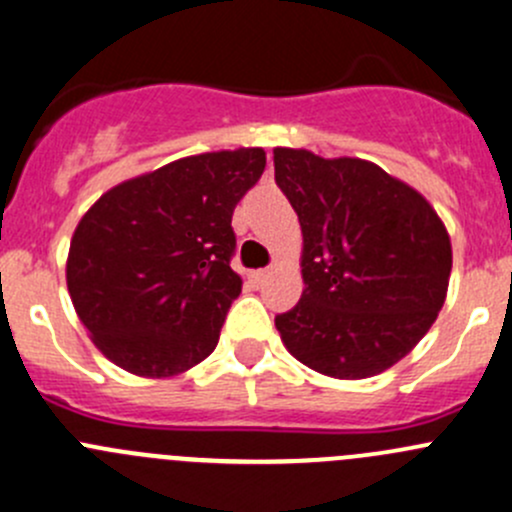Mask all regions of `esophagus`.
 Returning a JSON list of instances; mask_svg holds the SVG:
<instances>
[{
    "instance_id": "obj_1",
    "label": "esophagus",
    "mask_w": 512,
    "mask_h": 512,
    "mask_svg": "<svg viewBox=\"0 0 512 512\" xmlns=\"http://www.w3.org/2000/svg\"><path fill=\"white\" fill-rule=\"evenodd\" d=\"M270 275H272L270 270H255L250 277H252V282H255V285H265V282L270 280Z\"/></svg>"
}]
</instances>
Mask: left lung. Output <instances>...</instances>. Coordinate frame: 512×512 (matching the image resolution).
Instances as JSON below:
<instances>
[{
	"label": "left lung",
	"instance_id": "1",
	"mask_svg": "<svg viewBox=\"0 0 512 512\" xmlns=\"http://www.w3.org/2000/svg\"><path fill=\"white\" fill-rule=\"evenodd\" d=\"M275 180L304 240L302 299L275 317L287 352L332 379L381 374L421 342L446 302V225L371 160L275 148Z\"/></svg>",
	"mask_w": 512,
	"mask_h": 512
}]
</instances>
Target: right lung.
<instances>
[{
  "instance_id": "right-lung-1",
  "label": "right lung",
  "mask_w": 512,
  "mask_h": 512,
  "mask_svg": "<svg viewBox=\"0 0 512 512\" xmlns=\"http://www.w3.org/2000/svg\"><path fill=\"white\" fill-rule=\"evenodd\" d=\"M262 148L178 158L123 180L71 237L66 285L91 342L128 374L165 379L218 347L242 280L232 210L260 180Z\"/></svg>"
}]
</instances>
